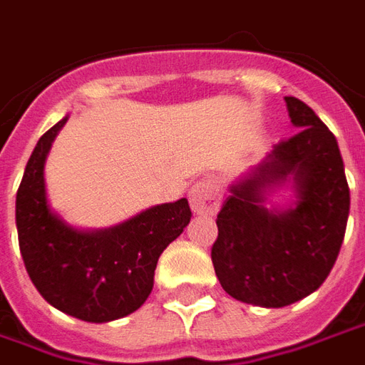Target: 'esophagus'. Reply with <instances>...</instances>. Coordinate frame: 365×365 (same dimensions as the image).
<instances>
[{
  "instance_id": "1",
  "label": "esophagus",
  "mask_w": 365,
  "mask_h": 365,
  "mask_svg": "<svg viewBox=\"0 0 365 365\" xmlns=\"http://www.w3.org/2000/svg\"><path fill=\"white\" fill-rule=\"evenodd\" d=\"M190 205L195 215H215L221 207V191L213 180H199L190 190Z\"/></svg>"
}]
</instances>
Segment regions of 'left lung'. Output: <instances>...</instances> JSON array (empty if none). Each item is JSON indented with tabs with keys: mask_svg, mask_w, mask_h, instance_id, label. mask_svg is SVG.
Masks as SVG:
<instances>
[{
	"mask_svg": "<svg viewBox=\"0 0 365 365\" xmlns=\"http://www.w3.org/2000/svg\"><path fill=\"white\" fill-rule=\"evenodd\" d=\"M297 135L238 175L217 215L211 250L222 289L248 305L279 309L322 285L344 240L350 190L334 135L297 97H285ZM283 187L289 204H275Z\"/></svg>",
	"mask_w": 365,
	"mask_h": 365,
	"instance_id": "obj_1",
	"label": "left lung"
}]
</instances>
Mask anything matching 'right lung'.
<instances>
[{
  "instance_id": "add662e5",
  "label": "right lung",
  "mask_w": 365,
  "mask_h": 365,
  "mask_svg": "<svg viewBox=\"0 0 365 365\" xmlns=\"http://www.w3.org/2000/svg\"><path fill=\"white\" fill-rule=\"evenodd\" d=\"M68 115L36 143L15 201L25 268L44 301L86 322L135 313L150 295L160 254L191 219L187 199L144 209L107 229H78L48 203L44 164Z\"/></svg>"
}]
</instances>
